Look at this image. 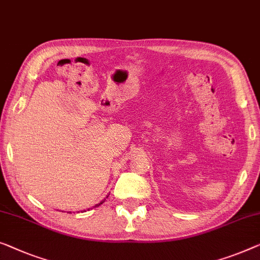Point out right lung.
Listing matches in <instances>:
<instances>
[{"instance_id":"obj_1","label":"right lung","mask_w":260,"mask_h":260,"mask_svg":"<svg viewBox=\"0 0 260 260\" xmlns=\"http://www.w3.org/2000/svg\"><path fill=\"white\" fill-rule=\"evenodd\" d=\"M107 197H108V196H107ZM103 203H104V201H102V202H100L99 204H96V205H95V207H99V205H100V204H103Z\"/></svg>"}]
</instances>
